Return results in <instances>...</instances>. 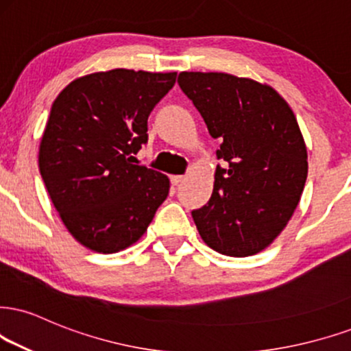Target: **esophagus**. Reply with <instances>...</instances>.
<instances>
[{"mask_svg":"<svg viewBox=\"0 0 351 351\" xmlns=\"http://www.w3.org/2000/svg\"><path fill=\"white\" fill-rule=\"evenodd\" d=\"M184 180H185V176H172V177H171V184L176 185V187H177V185H179L180 182H184Z\"/></svg>","mask_w":351,"mask_h":351,"instance_id":"esophagus-1","label":"esophagus"}]
</instances>
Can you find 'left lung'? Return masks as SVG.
I'll return each mask as SVG.
<instances>
[{"label": "left lung", "mask_w": 351, "mask_h": 351, "mask_svg": "<svg viewBox=\"0 0 351 351\" xmlns=\"http://www.w3.org/2000/svg\"><path fill=\"white\" fill-rule=\"evenodd\" d=\"M180 89L219 140L211 198L192 216L205 244L258 254L283 231L308 179V149L288 102L268 84L228 73L182 71Z\"/></svg>", "instance_id": "left-lung-1"}]
</instances>
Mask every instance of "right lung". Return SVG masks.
I'll return each mask as SVG.
<instances>
[{
    "mask_svg": "<svg viewBox=\"0 0 351 351\" xmlns=\"http://www.w3.org/2000/svg\"><path fill=\"white\" fill-rule=\"evenodd\" d=\"M176 76L125 68L90 73L53 101L38 169L63 224L94 252L135 244L169 195V177L133 164V154L148 141V117Z\"/></svg>",
    "mask_w": 351,
    "mask_h": 351,
    "instance_id": "right-lung-1",
    "label": "right lung"
}]
</instances>
